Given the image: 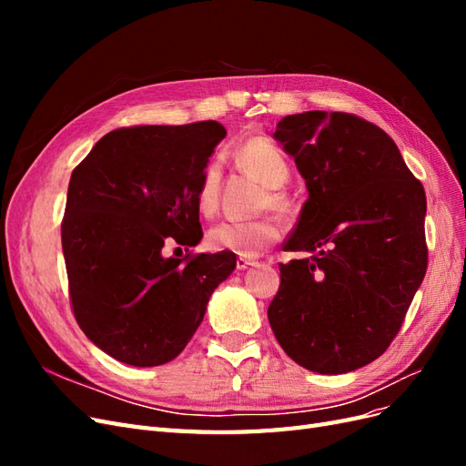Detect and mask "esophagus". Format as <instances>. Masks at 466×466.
Returning <instances> with one entry per match:
<instances>
[{
	"label": "esophagus",
	"mask_w": 466,
	"mask_h": 466,
	"mask_svg": "<svg viewBox=\"0 0 466 466\" xmlns=\"http://www.w3.org/2000/svg\"><path fill=\"white\" fill-rule=\"evenodd\" d=\"M255 264H257V260H252V258H245V257H238L237 258V268H238V270H247V268L255 266Z\"/></svg>",
	"instance_id": "1"
}]
</instances>
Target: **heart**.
Here are the masks:
<instances>
[{
    "label": "heart",
    "mask_w": 466,
    "mask_h": 466,
    "mask_svg": "<svg viewBox=\"0 0 466 466\" xmlns=\"http://www.w3.org/2000/svg\"><path fill=\"white\" fill-rule=\"evenodd\" d=\"M235 155L238 163L248 168L250 173H255L266 187L279 188L289 178V163L286 155L270 139L250 137L237 147ZM219 180V165H208L200 180L198 194H196V204H198L200 214L211 216L216 211ZM270 204L278 209H284L288 206L286 198L278 190L270 192ZM278 238L279 223L274 218H260L250 221L225 219L208 231V245L211 248L233 252L237 257H255L268 245L276 243Z\"/></svg>",
    "instance_id": "heart-1"
}]
</instances>
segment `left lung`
Masks as SVG:
<instances>
[{
    "mask_svg": "<svg viewBox=\"0 0 466 466\" xmlns=\"http://www.w3.org/2000/svg\"><path fill=\"white\" fill-rule=\"evenodd\" d=\"M274 137L309 190L268 307L301 368L338 375L377 360L399 334L428 268L426 192L397 144L348 112L289 115Z\"/></svg>",
    "mask_w": 466,
    "mask_h": 466,
    "instance_id": "left-lung-1",
    "label": "left lung"
}]
</instances>
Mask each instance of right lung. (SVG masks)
<instances>
[{
  "label": "right lung",
  "mask_w": 466,
  "mask_h": 466,
  "mask_svg": "<svg viewBox=\"0 0 466 466\" xmlns=\"http://www.w3.org/2000/svg\"><path fill=\"white\" fill-rule=\"evenodd\" d=\"M225 134L216 120L118 128L74 168L62 221L69 301L110 358L136 368L175 360L235 270L225 250L163 255L167 243H200L196 194Z\"/></svg>",
  "instance_id": "right-lung-1"
}]
</instances>
